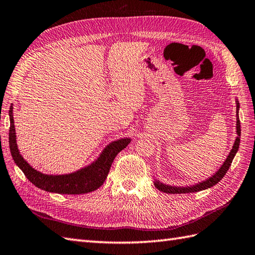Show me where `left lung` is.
Segmentation results:
<instances>
[{"instance_id": "8db88e82", "label": "left lung", "mask_w": 255, "mask_h": 255, "mask_svg": "<svg viewBox=\"0 0 255 255\" xmlns=\"http://www.w3.org/2000/svg\"><path fill=\"white\" fill-rule=\"evenodd\" d=\"M238 112H239V103L237 102V133L238 136L235 141L234 147H232L230 153L228 155V158L226 159V161L224 162L223 166L217 171L215 175L211 176L208 180H206L202 183L196 184V185L193 186H188V187H175V186H169V185H164L160 182H155L154 186L159 189V191L163 192V193H167V194H185V193H194V192H199L203 191V189H207L211 186H214L217 184L220 180H223V177L226 175V173L228 172L229 167L232 163V160H234L235 155L237 153L238 149H239V144H240V134H241V128H240V119H239V115H238Z\"/></svg>"}]
</instances>
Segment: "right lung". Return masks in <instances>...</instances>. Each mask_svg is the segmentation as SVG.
Listing matches in <instances>:
<instances>
[{
  "instance_id": "add662e5",
  "label": "right lung",
  "mask_w": 255,
  "mask_h": 255,
  "mask_svg": "<svg viewBox=\"0 0 255 255\" xmlns=\"http://www.w3.org/2000/svg\"><path fill=\"white\" fill-rule=\"evenodd\" d=\"M12 108L13 107H10L9 111L10 126L8 132L10 153H12L16 165H18L25 176L35 186L44 189L46 192L58 194H85L95 191L105 182L115 156L130 143V139L128 138L114 141L110 145H107L100 158L93 164L75 173H71V174L55 176L42 174V173L32 169L19 153L17 143H16Z\"/></svg>"
}]
</instances>
